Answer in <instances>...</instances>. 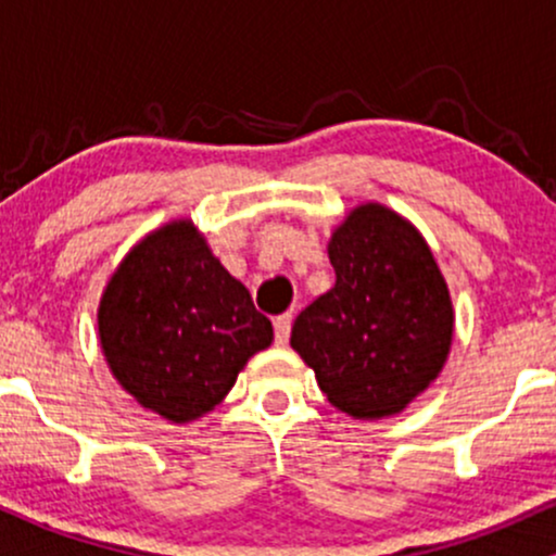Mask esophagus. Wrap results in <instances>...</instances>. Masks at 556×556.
I'll list each match as a JSON object with an SVG mask.
<instances>
[{
  "label": "esophagus",
  "instance_id": "34e87169",
  "mask_svg": "<svg viewBox=\"0 0 556 556\" xmlns=\"http://www.w3.org/2000/svg\"><path fill=\"white\" fill-rule=\"evenodd\" d=\"M290 329H292L290 314H282V316L274 318V340H277V344H287V340H290Z\"/></svg>",
  "mask_w": 556,
  "mask_h": 556
}]
</instances>
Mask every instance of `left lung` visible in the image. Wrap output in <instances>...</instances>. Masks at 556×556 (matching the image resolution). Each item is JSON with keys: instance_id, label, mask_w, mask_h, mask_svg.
Returning <instances> with one entry per match:
<instances>
[{"instance_id": "left-lung-1", "label": "left lung", "mask_w": 556, "mask_h": 556, "mask_svg": "<svg viewBox=\"0 0 556 556\" xmlns=\"http://www.w3.org/2000/svg\"><path fill=\"white\" fill-rule=\"evenodd\" d=\"M337 282L292 324L290 344L334 407L394 416L442 371L452 300L418 229L379 203L358 206L331 235Z\"/></svg>"}]
</instances>
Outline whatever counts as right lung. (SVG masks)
<instances>
[{"instance_id": "right-lung-1", "label": "right lung", "mask_w": 556, "mask_h": 556, "mask_svg": "<svg viewBox=\"0 0 556 556\" xmlns=\"http://www.w3.org/2000/svg\"><path fill=\"white\" fill-rule=\"evenodd\" d=\"M99 337L119 384L143 407L185 424L219 405L274 331L182 219L127 253L101 298Z\"/></svg>"}]
</instances>
